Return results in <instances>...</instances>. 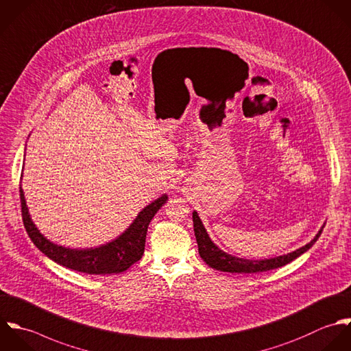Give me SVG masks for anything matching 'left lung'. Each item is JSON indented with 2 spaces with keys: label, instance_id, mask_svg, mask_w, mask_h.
I'll return each instance as SVG.
<instances>
[{
  "label": "left lung",
  "instance_id": "8db88e82",
  "mask_svg": "<svg viewBox=\"0 0 351 351\" xmlns=\"http://www.w3.org/2000/svg\"><path fill=\"white\" fill-rule=\"evenodd\" d=\"M193 230L196 235L197 246H199V254L200 257L214 269L223 271V272H232V274H254V272H264L274 268H279L282 265H286L287 263L293 261L294 258L300 257L302 253H305L308 249L313 246V243L319 239L320 234L324 229V225L317 234L313 237L311 242L306 245L282 256L269 257V258H245V257H237L230 253H226L219 246L214 243V241L210 238L207 233L197 211H193Z\"/></svg>",
  "mask_w": 351,
  "mask_h": 351
}]
</instances>
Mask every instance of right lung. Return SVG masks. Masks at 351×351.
<instances>
[{
    "label": "right lung",
    "instance_id": "1",
    "mask_svg": "<svg viewBox=\"0 0 351 351\" xmlns=\"http://www.w3.org/2000/svg\"><path fill=\"white\" fill-rule=\"evenodd\" d=\"M23 177V174H21ZM21 215L25 230L34 245L50 260L73 271L90 275H108L126 271L132 264L138 261L144 253L147 229L155 214L167 202V195H162L148 206H145L133 222L117 238L95 247H66L47 239L32 222L24 192L20 184Z\"/></svg>",
    "mask_w": 351,
    "mask_h": 351
}]
</instances>
